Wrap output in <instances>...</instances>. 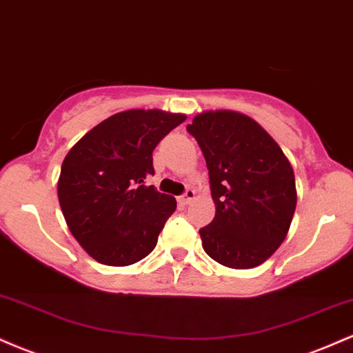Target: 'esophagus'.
<instances>
[{
	"mask_svg": "<svg viewBox=\"0 0 353 353\" xmlns=\"http://www.w3.org/2000/svg\"><path fill=\"white\" fill-rule=\"evenodd\" d=\"M194 199H196V190H194V189H188V190H185V192L182 194V196L179 197V202H181V204L188 205V204H190V202H192Z\"/></svg>",
	"mask_w": 353,
	"mask_h": 353,
	"instance_id": "esophagus-1",
	"label": "esophagus"
}]
</instances>
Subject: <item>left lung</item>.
Here are the masks:
<instances>
[{
  "label": "left lung",
  "instance_id": "1",
  "mask_svg": "<svg viewBox=\"0 0 353 353\" xmlns=\"http://www.w3.org/2000/svg\"><path fill=\"white\" fill-rule=\"evenodd\" d=\"M188 131L205 157L216 204L214 221L199 230L205 254L230 269L264 264L297 205L289 159L257 121L230 109L199 112Z\"/></svg>",
  "mask_w": 353,
  "mask_h": 353
}]
</instances>
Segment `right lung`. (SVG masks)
<instances>
[{"mask_svg":"<svg viewBox=\"0 0 353 353\" xmlns=\"http://www.w3.org/2000/svg\"><path fill=\"white\" fill-rule=\"evenodd\" d=\"M185 114L163 109L116 112L86 132L61 165L58 199L71 234L94 261L131 265L152 252L176 199L144 179L152 151Z\"/></svg>","mask_w":353,"mask_h":353,"instance_id":"right-lung-1","label":"right lung"}]
</instances>
